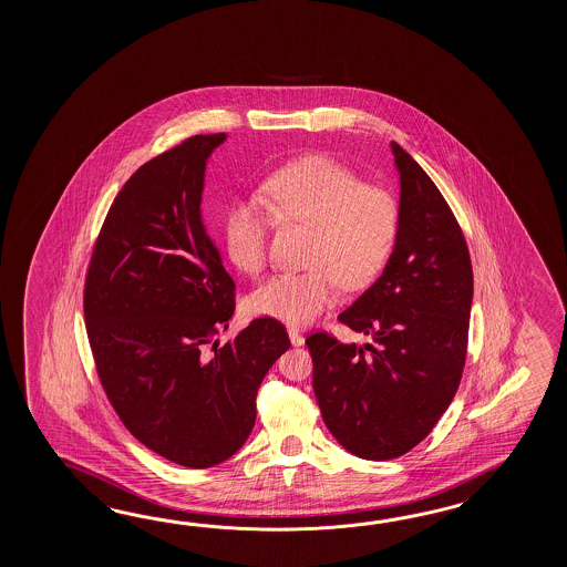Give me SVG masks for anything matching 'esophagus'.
<instances>
[{
	"instance_id": "obj_1",
	"label": "esophagus",
	"mask_w": 567,
	"mask_h": 567,
	"mask_svg": "<svg viewBox=\"0 0 567 567\" xmlns=\"http://www.w3.org/2000/svg\"><path fill=\"white\" fill-rule=\"evenodd\" d=\"M288 337H289V342H291V344H293V347H301V344H303V342H306V338L301 337L300 332H298V330H296V328H289Z\"/></svg>"
}]
</instances>
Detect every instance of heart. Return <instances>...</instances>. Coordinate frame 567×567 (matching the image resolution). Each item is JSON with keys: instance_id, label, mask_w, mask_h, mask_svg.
<instances>
[{"instance_id": "b5f03b06", "label": "heart", "mask_w": 567, "mask_h": 567, "mask_svg": "<svg viewBox=\"0 0 567 567\" xmlns=\"http://www.w3.org/2000/svg\"><path fill=\"white\" fill-rule=\"evenodd\" d=\"M267 205L313 229L308 271L279 274L255 289L247 310L281 324L306 326L334 303L337 286L361 289L385 267L399 233L395 194L362 184L334 157L306 156L264 184ZM269 217L255 200H235L223 218V245L243 274L266 266Z\"/></svg>"}]
</instances>
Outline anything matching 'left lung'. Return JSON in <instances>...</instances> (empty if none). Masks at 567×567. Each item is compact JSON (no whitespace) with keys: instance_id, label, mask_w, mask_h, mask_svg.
I'll return each mask as SVG.
<instances>
[{"instance_id":"left-lung-1","label":"left lung","mask_w":567,"mask_h":567,"mask_svg":"<svg viewBox=\"0 0 567 567\" xmlns=\"http://www.w3.org/2000/svg\"><path fill=\"white\" fill-rule=\"evenodd\" d=\"M399 233L381 278L338 316L374 344L318 332L313 393L338 444L364 460L410 452L447 410L462 379L471 320V255L444 196L391 142Z\"/></svg>"}]
</instances>
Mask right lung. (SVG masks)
<instances>
[{
    "label": "right lung",
    "mask_w": 567,
    "mask_h": 567,
    "mask_svg": "<svg viewBox=\"0 0 567 567\" xmlns=\"http://www.w3.org/2000/svg\"><path fill=\"white\" fill-rule=\"evenodd\" d=\"M225 142L193 135L137 169L86 276V334L111 405L144 446L186 468H210L245 444L257 389L289 349L278 320L257 318L217 350L235 284L200 205L208 157Z\"/></svg>",
    "instance_id": "add662e5"
}]
</instances>
